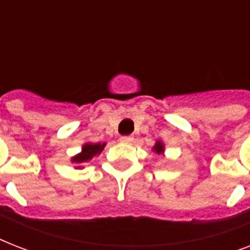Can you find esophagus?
I'll use <instances>...</instances> for the list:
<instances>
[{
    "instance_id": "obj_1",
    "label": "esophagus",
    "mask_w": 250,
    "mask_h": 250,
    "mask_svg": "<svg viewBox=\"0 0 250 250\" xmlns=\"http://www.w3.org/2000/svg\"><path fill=\"white\" fill-rule=\"evenodd\" d=\"M121 143H125V144H131L133 141V137L132 136H121Z\"/></svg>"
}]
</instances>
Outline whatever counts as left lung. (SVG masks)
Returning <instances> with one entry per match:
<instances>
[{"mask_svg":"<svg viewBox=\"0 0 250 250\" xmlns=\"http://www.w3.org/2000/svg\"><path fill=\"white\" fill-rule=\"evenodd\" d=\"M153 150L156 153H158V154H162V153L165 152V145L162 141H157L156 145L153 146Z\"/></svg>","mask_w":250,"mask_h":250,"instance_id":"1","label":"left lung"}]
</instances>
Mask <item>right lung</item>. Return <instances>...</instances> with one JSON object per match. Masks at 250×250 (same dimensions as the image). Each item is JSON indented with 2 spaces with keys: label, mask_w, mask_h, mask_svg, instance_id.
I'll return each mask as SVG.
<instances>
[{
  "label": "right lung",
  "mask_w": 250,
  "mask_h": 250,
  "mask_svg": "<svg viewBox=\"0 0 250 250\" xmlns=\"http://www.w3.org/2000/svg\"><path fill=\"white\" fill-rule=\"evenodd\" d=\"M105 145V143H104V144H101V143H97V144L86 143V144L83 145L82 152H80L79 154H76L75 157H72L71 162H74V164L76 165H82L89 162L94 156H97V154H100V153L104 150ZM76 168H82V166H78Z\"/></svg>",
  "instance_id": "1"
}]
</instances>
